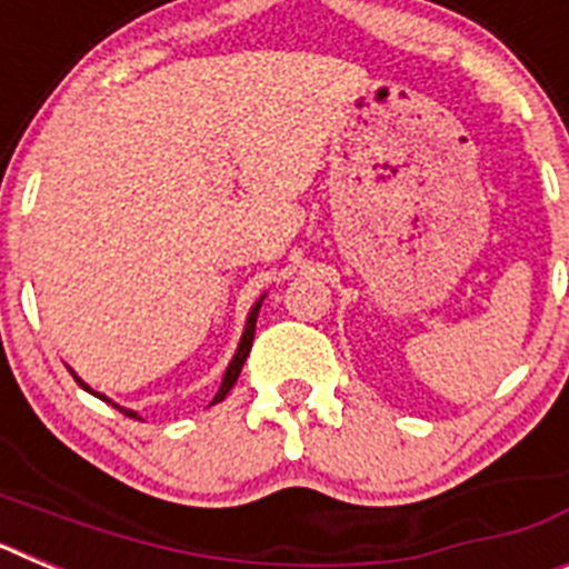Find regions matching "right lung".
Listing matches in <instances>:
<instances>
[{
    "label": "right lung",
    "instance_id": "obj_1",
    "mask_svg": "<svg viewBox=\"0 0 569 569\" xmlns=\"http://www.w3.org/2000/svg\"><path fill=\"white\" fill-rule=\"evenodd\" d=\"M261 299H264V296H261ZM261 299L256 301L253 308H250V313H248V321H244V333H241V339H239V347H236V353H233V359H230V365H228V370H224V376H222V387H219V393L213 396V405H219V401L224 399V396L230 393V387L236 385V379H239V373H241V365H244V359H248L250 356V347H253V333H256V319H259V308H261ZM70 370V367H68ZM70 373H73V379L79 381V387H84V390H88V393H93L97 396V399H102V401H108V405H113V401L108 399V396H102V393H97V390H90L88 385H84L82 379H79L77 376V370H70ZM116 410H119V413H124V416H130V419H139V413H136V410H128V407H119V405H113Z\"/></svg>",
    "mask_w": 569,
    "mask_h": 569
}]
</instances>
